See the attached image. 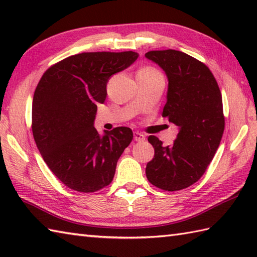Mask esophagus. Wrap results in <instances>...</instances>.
Masks as SVG:
<instances>
[{"label": "esophagus", "mask_w": 257, "mask_h": 257, "mask_svg": "<svg viewBox=\"0 0 257 257\" xmlns=\"http://www.w3.org/2000/svg\"><path fill=\"white\" fill-rule=\"evenodd\" d=\"M134 139L136 141H138V143H140V141H144L146 139V136L143 135L141 133L136 132V133H134Z\"/></svg>", "instance_id": "34e87169"}]
</instances>
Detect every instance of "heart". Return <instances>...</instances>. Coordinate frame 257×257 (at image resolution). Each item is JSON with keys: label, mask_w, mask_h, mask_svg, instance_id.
Segmentation results:
<instances>
[{"label": "heart", "mask_w": 257, "mask_h": 257, "mask_svg": "<svg viewBox=\"0 0 257 257\" xmlns=\"http://www.w3.org/2000/svg\"><path fill=\"white\" fill-rule=\"evenodd\" d=\"M138 74H143V75H160V73L156 70L155 68L151 67H146L144 69H141Z\"/></svg>", "instance_id": "obj_1"}]
</instances>
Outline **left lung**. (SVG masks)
<instances>
[{"label": "left lung", "mask_w": 257, "mask_h": 257, "mask_svg": "<svg viewBox=\"0 0 257 257\" xmlns=\"http://www.w3.org/2000/svg\"><path fill=\"white\" fill-rule=\"evenodd\" d=\"M145 56L167 76L162 116L179 130L171 146H163L156 136L148 138L155 157L147 163L146 176L159 189L182 190L203 176L219 148L224 132L222 95L211 70L188 54L167 50Z\"/></svg>", "instance_id": "left-lung-1"}]
</instances>
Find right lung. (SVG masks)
Segmentation results:
<instances>
[{"label": "right lung", "mask_w": 257, "mask_h": 257, "mask_svg": "<svg viewBox=\"0 0 257 257\" xmlns=\"http://www.w3.org/2000/svg\"><path fill=\"white\" fill-rule=\"evenodd\" d=\"M138 56L132 51L81 53L42 76L33 97V136L48 168L69 189L95 192L112 181L134 135L127 127L99 135L94 125L97 105L105 102L111 76Z\"/></svg>", "instance_id": "right-lung-1"}]
</instances>
